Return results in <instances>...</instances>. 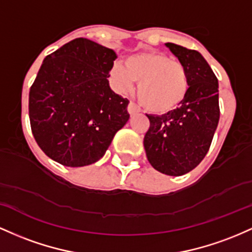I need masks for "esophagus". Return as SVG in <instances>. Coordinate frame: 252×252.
<instances>
[{"instance_id":"esophagus-1","label":"esophagus","mask_w":252,"mask_h":252,"mask_svg":"<svg viewBox=\"0 0 252 252\" xmlns=\"http://www.w3.org/2000/svg\"><path fill=\"white\" fill-rule=\"evenodd\" d=\"M127 111H128L129 115H134V114H137V113H139L140 109H139V107H138L135 103L129 102L128 106H127Z\"/></svg>"}]
</instances>
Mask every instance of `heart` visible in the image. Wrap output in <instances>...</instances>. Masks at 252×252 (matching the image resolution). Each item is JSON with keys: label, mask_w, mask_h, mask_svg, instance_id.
<instances>
[{"label": "heart", "mask_w": 252, "mask_h": 252, "mask_svg": "<svg viewBox=\"0 0 252 252\" xmlns=\"http://www.w3.org/2000/svg\"><path fill=\"white\" fill-rule=\"evenodd\" d=\"M111 76L119 92H128L133 88L134 82H139V100L155 114H166L177 108L189 89V76L185 65L164 53L131 56L124 65H115Z\"/></svg>", "instance_id": "obj_1"}]
</instances>
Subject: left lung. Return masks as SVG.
I'll list each match as a JSON object with an SVG mask.
<instances>
[{
  "label": "left lung",
  "mask_w": 252,
  "mask_h": 252,
  "mask_svg": "<svg viewBox=\"0 0 252 252\" xmlns=\"http://www.w3.org/2000/svg\"><path fill=\"white\" fill-rule=\"evenodd\" d=\"M165 46L187 69L189 89L176 109L148 115L144 148L157 171L181 176L196 168L210 150L220 117L219 84L201 53L172 42Z\"/></svg>",
  "instance_id": "obj_1"
}]
</instances>
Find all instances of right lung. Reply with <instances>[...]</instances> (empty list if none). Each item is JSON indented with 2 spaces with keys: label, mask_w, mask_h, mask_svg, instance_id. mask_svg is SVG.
<instances>
[{
  "label": "right lung",
  "mask_w": 252,
  "mask_h": 252,
  "mask_svg": "<svg viewBox=\"0 0 252 252\" xmlns=\"http://www.w3.org/2000/svg\"><path fill=\"white\" fill-rule=\"evenodd\" d=\"M114 50L73 39L47 56L31 87L32 133L46 156L65 166L89 165L103 157L128 121V100L109 87Z\"/></svg>",
  "instance_id": "add662e5"
}]
</instances>
